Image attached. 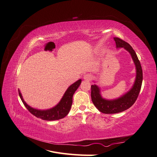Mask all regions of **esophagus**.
<instances>
[{
    "label": "esophagus",
    "instance_id": "obj_1",
    "mask_svg": "<svg viewBox=\"0 0 157 157\" xmlns=\"http://www.w3.org/2000/svg\"><path fill=\"white\" fill-rule=\"evenodd\" d=\"M92 75L90 74H86L83 76V78L86 80H90L92 78Z\"/></svg>",
    "mask_w": 157,
    "mask_h": 157
}]
</instances>
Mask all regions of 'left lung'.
Returning <instances> with one entry per match:
<instances>
[{"instance_id":"left-lung-1","label":"left lung","mask_w":157,"mask_h":157,"mask_svg":"<svg viewBox=\"0 0 157 157\" xmlns=\"http://www.w3.org/2000/svg\"><path fill=\"white\" fill-rule=\"evenodd\" d=\"M117 48H124L131 55L136 66V75L134 84L129 91L122 96L114 99H107L101 95V90L98 85L91 86V98L94 105L98 110L105 114H114L124 111L129 109L135 103L138 97L143 80V72L138 58L132 47L126 42L115 37Z\"/></svg>"}]
</instances>
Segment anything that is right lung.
Masks as SVG:
<instances>
[{"instance_id":"1","label":"right lung","mask_w":157,"mask_h":157,"mask_svg":"<svg viewBox=\"0 0 157 157\" xmlns=\"http://www.w3.org/2000/svg\"><path fill=\"white\" fill-rule=\"evenodd\" d=\"M81 82L82 80L79 79L77 82L71 84L65 91L60 101L54 107L49 109H46V110L36 109L27 105V103L23 99L20 90H18V92L23 103L24 104V105L28 109V111L33 114V115L44 121H56L63 118L68 115L71 105H72L73 94L79 87Z\"/></svg>"}]
</instances>
